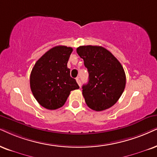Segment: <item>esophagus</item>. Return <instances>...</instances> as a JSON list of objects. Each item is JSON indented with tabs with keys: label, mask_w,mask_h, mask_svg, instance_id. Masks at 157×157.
I'll return each mask as SVG.
<instances>
[{
	"label": "esophagus",
	"mask_w": 157,
	"mask_h": 157,
	"mask_svg": "<svg viewBox=\"0 0 157 157\" xmlns=\"http://www.w3.org/2000/svg\"><path fill=\"white\" fill-rule=\"evenodd\" d=\"M76 81H77V84L79 85V86H81V80H80V78H79V77H77L76 78Z\"/></svg>",
	"instance_id": "obj_1"
}]
</instances>
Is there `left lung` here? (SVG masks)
Listing matches in <instances>:
<instances>
[{
    "instance_id": "obj_1",
    "label": "left lung",
    "mask_w": 157,
    "mask_h": 157,
    "mask_svg": "<svg viewBox=\"0 0 157 157\" xmlns=\"http://www.w3.org/2000/svg\"><path fill=\"white\" fill-rule=\"evenodd\" d=\"M77 53L88 69L89 80L82 86V96L91 109L101 112L112 107L122 96L126 76L120 62L101 46L82 45Z\"/></svg>"
}]
</instances>
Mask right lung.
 <instances>
[{"label":"right lung","mask_w":157,"mask_h":157,"mask_svg":"<svg viewBox=\"0 0 157 157\" xmlns=\"http://www.w3.org/2000/svg\"><path fill=\"white\" fill-rule=\"evenodd\" d=\"M72 48L58 45L51 48L33 67L29 83L33 96L41 106L54 110L64 106L72 90L78 89L70 77L67 62Z\"/></svg>","instance_id":"right-lung-1"}]
</instances>
